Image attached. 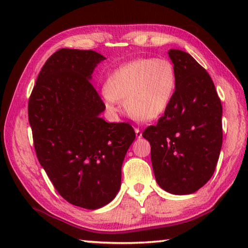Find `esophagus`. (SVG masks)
<instances>
[{"label": "esophagus", "instance_id": "esophagus-1", "mask_svg": "<svg viewBox=\"0 0 248 248\" xmlns=\"http://www.w3.org/2000/svg\"><path fill=\"white\" fill-rule=\"evenodd\" d=\"M134 131H136V136H137V138H142V132H141V130L140 129H138V128H136L134 129Z\"/></svg>", "mask_w": 248, "mask_h": 248}]
</instances>
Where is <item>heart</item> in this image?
I'll list each match as a JSON object with an SVG mask.
<instances>
[{
	"label": "heart",
	"mask_w": 248,
	"mask_h": 248,
	"mask_svg": "<svg viewBox=\"0 0 248 248\" xmlns=\"http://www.w3.org/2000/svg\"><path fill=\"white\" fill-rule=\"evenodd\" d=\"M102 97L112 112L119 110V100L133 118L156 119L164 114L173 99L176 72L164 58H142L116 70L106 83Z\"/></svg>",
	"instance_id": "1"
}]
</instances>
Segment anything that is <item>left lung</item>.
I'll use <instances>...</instances> for the list:
<instances>
[{"label":"left lung","instance_id":"8db88e82","mask_svg":"<svg viewBox=\"0 0 248 248\" xmlns=\"http://www.w3.org/2000/svg\"><path fill=\"white\" fill-rule=\"evenodd\" d=\"M176 89L170 106L142 136L159 187L173 195L200 189L215 173L222 146V105L209 73L189 53L170 49Z\"/></svg>","mask_w":248,"mask_h":248}]
</instances>
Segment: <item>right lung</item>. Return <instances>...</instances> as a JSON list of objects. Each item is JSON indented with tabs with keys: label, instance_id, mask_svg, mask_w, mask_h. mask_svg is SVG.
Wrapping results in <instances>:
<instances>
[{
	"label": "right lung",
	"instance_id": "1",
	"mask_svg": "<svg viewBox=\"0 0 248 248\" xmlns=\"http://www.w3.org/2000/svg\"><path fill=\"white\" fill-rule=\"evenodd\" d=\"M105 59L93 50H58L44 64L28 102L40 165L68 202L90 210L118 194L121 166L136 139L129 124L99 116L106 106L91 79Z\"/></svg>",
	"mask_w": 248,
	"mask_h": 248
}]
</instances>
